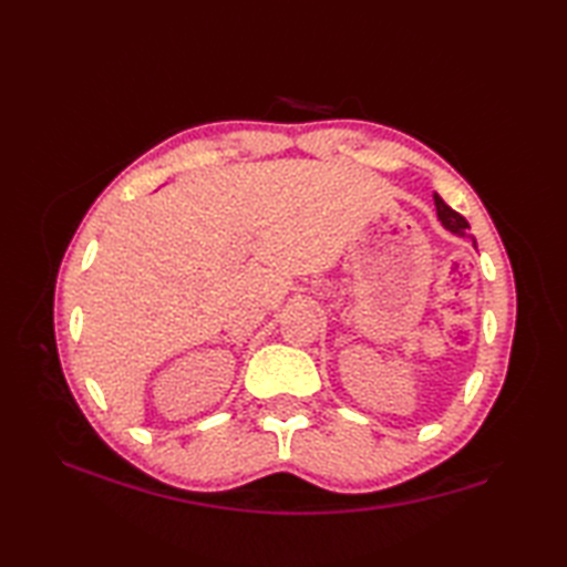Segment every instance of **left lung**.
<instances>
[{"label":"left lung","instance_id":"1","mask_svg":"<svg viewBox=\"0 0 567 567\" xmlns=\"http://www.w3.org/2000/svg\"><path fill=\"white\" fill-rule=\"evenodd\" d=\"M433 204H436L439 221H441V226L445 228V231H451V234H455V236H465V238H470V240H473V244L477 246L475 236L470 234V224L465 221V216L453 212V209L449 207V204H445V202L436 195V192H433Z\"/></svg>","mask_w":567,"mask_h":567}]
</instances>
